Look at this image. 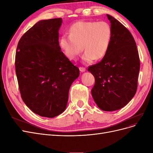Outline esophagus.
Returning <instances> with one entry per match:
<instances>
[{"mask_svg": "<svg viewBox=\"0 0 153 153\" xmlns=\"http://www.w3.org/2000/svg\"><path fill=\"white\" fill-rule=\"evenodd\" d=\"M79 69H80V71L81 72H85L86 71V69L85 68H84V67H80Z\"/></svg>", "mask_w": 153, "mask_h": 153, "instance_id": "34e87169", "label": "esophagus"}]
</instances>
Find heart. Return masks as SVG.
<instances>
[{
    "mask_svg": "<svg viewBox=\"0 0 153 153\" xmlns=\"http://www.w3.org/2000/svg\"><path fill=\"white\" fill-rule=\"evenodd\" d=\"M112 31L105 22H76L69 29V34H64L60 39V45L69 59H75L82 49L84 63H91L103 59L107 53ZM82 47H81V46Z\"/></svg>",
    "mask_w": 153,
    "mask_h": 153,
    "instance_id": "1",
    "label": "heart"
}]
</instances>
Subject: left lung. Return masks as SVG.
I'll return each instance as SVG.
<instances>
[{"label": "left lung", "mask_w": 153, "mask_h": 153, "mask_svg": "<svg viewBox=\"0 0 153 153\" xmlns=\"http://www.w3.org/2000/svg\"><path fill=\"white\" fill-rule=\"evenodd\" d=\"M112 38L105 56L88 68L95 78L92 96L98 107L111 112L126 106L135 96L140 59L133 36L121 23L106 15Z\"/></svg>", "instance_id": "8db88e82"}]
</instances>
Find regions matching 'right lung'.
<instances>
[{
    "label": "right lung",
    "mask_w": 153,
    "mask_h": 153,
    "mask_svg": "<svg viewBox=\"0 0 153 153\" xmlns=\"http://www.w3.org/2000/svg\"><path fill=\"white\" fill-rule=\"evenodd\" d=\"M62 18L43 20L18 42L15 70L22 98L32 112L53 118L66 108L69 90L79 76L59 43Z\"/></svg>",
    "instance_id": "1"
}]
</instances>
